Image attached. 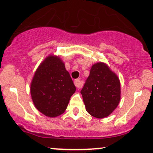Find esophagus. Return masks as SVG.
Returning a JSON list of instances; mask_svg holds the SVG:
<instances>
[{
	"mask_svg": "<svg viewBox=\"0 0 153 153\" xmlns=\"http://www.w3.org/2000/svg\"><path fill=\"white\" fill-rule=\"evenodd\" d=\"M74 84H75V86H76L78 89H79V88H81V86H82V84H81V81H80L79 79L75 80V81H74Z\"/></svg>",
	"mask_w": 153,
	"mask_h": 153,
	"instance_id": "obj_1",
	"label": "esophagus"
}]
</instances>
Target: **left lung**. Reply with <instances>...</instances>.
<instances>
[{"mask_svg":"<svg viewBox=\"0 0 153 153\" xmlns=\"http://www.w3.org/2000/svg\"><path fill=\"white\" fill-rule=\"evenodd\" d=\"M81 93L88 113L95 118H104L119 104L120 80L107 64L98 62L91 67Z\"/></svg>","mask_w":153,"mask_h":153,"instance_id":"left-lung-1","label":"left lung"}]
</instances>
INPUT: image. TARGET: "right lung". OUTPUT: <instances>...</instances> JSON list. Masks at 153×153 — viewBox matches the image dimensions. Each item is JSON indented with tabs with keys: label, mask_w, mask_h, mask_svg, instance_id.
<instances>
[{
	"label": "right lung",
	"mask_w": 153,
	"mask_h": 153,
	"mask_svg": "<svg viewBox=\"0 0 153 153\" xmlns=\"http://www.w3.org/2000/svg\"><path fill=\"white\" fill-rule=\"evenodd\" d=\"M76 88L61 58L47 56L35 71L30 93L35 108L49 118H55L67 109Z\"/></svg>",
	"instance_id": "obj_1"
}]
</instances>
